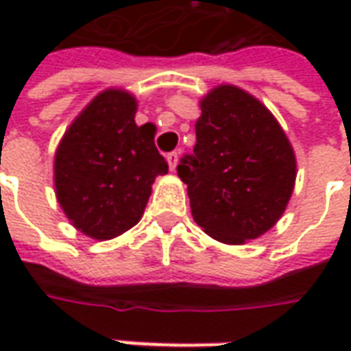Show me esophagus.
<instances>
[{"label":"esophagus","instance_id":"esophagus-1","mask_svg":"<svg viewBox=\"0 0 351 351\" xmlns=\"http://www.w3.org/2000/svg\"><path fill=\"white\" fill-rule=\"evenodd\" d=\"M178 158H180V152H169L167 154L169 169H171V171H175L176 165H178Z\"/></svg>","mask_w":351,"mask_h":351}]
</instances>
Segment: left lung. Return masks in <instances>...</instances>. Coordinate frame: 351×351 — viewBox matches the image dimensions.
<instances>
[{"mask_svg":"<svg viewBox=\"0 0 351 351\" xmlns=\"http://www.w3.org/2000/svg\"><path fill=\"white\" fill-rule=\"evenodd\" d=\"M193 154L176 167L191 216L226 244L258 239L280 220L293 193V148L261 101L231 84L201 99Z\"/></svg>","mask_w":351,"mask_h":351,"instance_id":"1","label":"left lung"}]
</instances>
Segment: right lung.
<instances>
[{
  "instance_id": "obj_1",
  "label": "right lung",
  "mask_w": 351,
  "mask_h": 351,
  "mask_svg": "<svg viewBox=\"0 0 351 351\" xmlns=\"http://www.w3.org/2000/svg\"><path fill=\"white\" fill-rule=\"evenodd\" d=\"M137 99L110 88L80 112L54 156L60 206L75 228L95 241L131 229L145 213L156 176L169 165L154 145L152 123H135Z\"/></svg>"
}]
</instances>
